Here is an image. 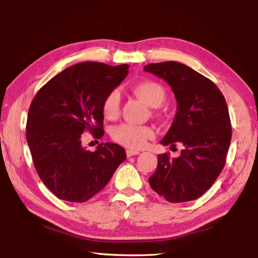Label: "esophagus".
Wrapping results in <instances>:
<instances>
[{"label":"esophagus","mask_w":258,"mask_h":258,"mask_svg":"<svg viewBox=\"0 0 258 258\" xmlns=\"http://www.w3.org/2000/svg\"><path fill=\"white\" fill-rule=\"evenodd\" d=\"M139 154H140V151H135V150L126 151V155H127V157H132L134 155H139Z\"/></svg>","instance_id":"1"}]
</instances>
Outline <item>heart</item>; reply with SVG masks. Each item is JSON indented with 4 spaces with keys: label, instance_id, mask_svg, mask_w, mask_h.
Masks as SVG:
<instances>
[{
    "label": "heart",
    "instance_id": "b5f03b06",
    "mask_svg": "<svg viewBox=\"0 0 258 258\" xmlns=\"http://www.w3.org/2000/svg\"><path fill=\"white\" fill-rule=\"evenodd\" d=\"M133 92L142 101L151 107H158L165 101L166 93L164 87L153 81H143L133 86ZM120 95L117 90L108 93L103 102V114L108 119L116 118L119 114ZM154 136V130L151 126L122 124L113 130L112 138L115 142L130 149H141L146 142Z\"/></svg>",
    "mask_w": 258,
    "mask_h": 258
}]
</instances>
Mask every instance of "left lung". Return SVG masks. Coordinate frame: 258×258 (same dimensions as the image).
Wrapping results in <instances>:
<instances>
[{"mask_svg":"<svg viewBox=\"0 0 258 258\" xmlns=\"http://www.w3.org/2000/svg\"><path fill=\"white\" fill-rule=\"evenodd\" d=\"M171 86L177 111L161 144L182 146L178 157L160 154L151 187L171 203L199 199L225 165L232 139L225 98L218 87L187 65L167 61L144 67Z\"/></svg>","mask_w":258,"mask_h":258,"instance_id":"left-lung-1","label":"left lung"}]
</instances>
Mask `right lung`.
<instances>
[{
  "label": "right lung",
  "mask_w": 258,
  "mask_h": 258,
  "mask_svg": "<svg viewBox=\"0 0 258 258\" xmlns=\"http://www.w3.org/2000/svg\"><path fill=\"white\" fill-rule=\"evenodd\" d=\"M128 65L82 62L54 76L33 98L26 141L38 176L59 200L83 203L105 187L120 163L122 146H82L86 131L101 139L103 102L128 73Z\"/></svg>",
  "instance_id": "add662e5"
}]
</instances>
